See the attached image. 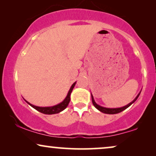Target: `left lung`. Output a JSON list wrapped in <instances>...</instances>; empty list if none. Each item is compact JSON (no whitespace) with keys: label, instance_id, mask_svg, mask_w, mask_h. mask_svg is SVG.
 I'll list each match as a JSON object with an SVG mask.
<instances>
[{"label":"left lung","instance_id":"8db88e82","mask_svg":"<svg viewBox=\"0 0 156 156\" xmlns=\"http://www.w3.org/2000/svg\"><path fill=\"white\" fill-rule=\"evenodd\" d=\"M140 92H141V91H140V92H139V94H137L136 98H135L134 100L132 101V102L129 103L128 105H125V106H124V107H122V108H104V107L100 106V105H98L95 102V101H94V98H93V96H92V94H91V96H92V101L93 105H94V106L95 107V108L98 109V110H100V112H102L103 113H105V114H118V113L121 112H122V111L125 110V109H127V108H128V107H130V105H132L133 102H135V101H136L137 99V98H138V97H139V95H140Z\"/></svg>","mask_w":156,"mask_h":156}]
</instances>
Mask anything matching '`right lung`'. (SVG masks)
<instances>
[{
	"label": "right lung",
	"mask_w": 156,
	"mask_h": 156,
	"mask_svg": "<svg viewBox=\"0 0 156 156\" xmlns=\"http://www.w3.org/2000/svg\"><path fill=\"white\" fill-rule=\"evenodd\" d=\"M75 84H76V82H74V84L72 85V87H70L69 90V92H68L67 95H66V98L64 99V100L62 101V102L59 103V104L54 105V106H51V107H38V106H35V105H31V103L27 102L26 100H25V101L29 105H31L32 108H34L35 110H36L37 111H38V112L44 113V114H46V115L56 114V113H58V112H62V111H63L64 109H66V107L68 106L69 103V102H70V94H71V93H72V90H73V89L74 87V86H75Z\"/></svg>",
	"instance_id": "add662e5"
}]
</instances>
